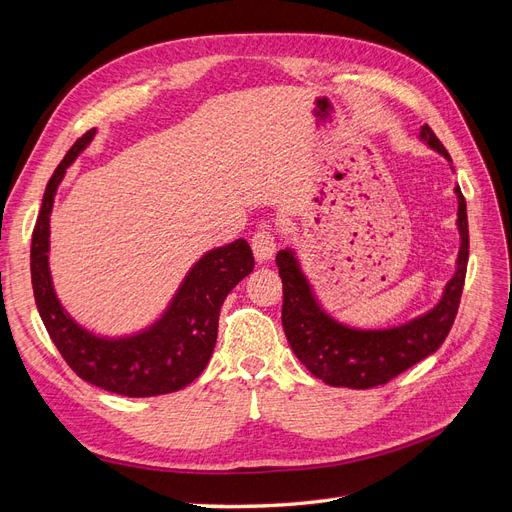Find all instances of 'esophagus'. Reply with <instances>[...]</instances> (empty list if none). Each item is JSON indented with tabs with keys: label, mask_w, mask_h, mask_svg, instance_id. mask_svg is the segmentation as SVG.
Instances as JSON below:
<instances>
[{
	"label": "esophagus",
	"mask_w": 512,
	"mask_h": 512,
	"mask_svg": "<svg viewBox=\"0 0 512 512\" xmlns=\"http://www.w3.org/2000/svg\"><path fill=\"white\" fill-rule=\"evenodd\" d=\"M252 250H254V256L256 260H269L273 254H275V247H277V239H275V232H273V226L269 224H262L252 237Z\"/></svg>",
	"instance_id": "esophagus-1"
}]
</instances>
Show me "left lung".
<instances>
[{
	"instance_id": "8db88e82",
	"label": "left lung",
	"mask_w": 512,
	"mask_h": 512,
	"mask_svg": "<svg viewBox=\"0 0 512 512\" xmlns=\"http://www.w3.org/2000/svg\"><path fill=\"white\" fill-rule=\"evenodd\" d=\"M421 136L429 147L442 153L446 160H451L429 126H423ZM455 192L459 198L457 226L461 232L457 271L453 280L446 284L442 301L429 314L404 324V327L386 331H356L335 322L316 303L294 254L290 250L277 254L275 262L284 286V333L297 359L316 378L331 386L374 389V386L386 384L395 376L404 374L406 369L423 361L425 356L433 354L444 344L457 316L470 256L466 198H463L459 188H455Z\"/></svg>"
}]
</instances>
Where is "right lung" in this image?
<instances>
[{
	"mask_svg": "<svg viewBox=\"0 0 512 512\" xmlns=\"http://www.w3.org/2000/svg\"><path fill=\"white\" fill-rule=\"evenodd\" d=\"M94 134V128L87 130L70 147L46 183L32 235V286L38 312L59 354L85 382L126 397L175 393L203 374L218 339L222 303L228 292L252 273L254 256L247 241L237 239L200 258L168 312L141 335L102 339L81 329L55 297L46 252L57 185Z\"/></svg>",
	"mask_w": 512,
	"mask_h": 512,
	"instance_id": "right-lung-1",
	"label": "right lung"
}]
</instances>
